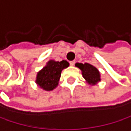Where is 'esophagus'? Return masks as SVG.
Segmentation results:
<instances>
[{"label":"esophagus","mask_w":131,"mask_h":131,"mask_svg":"<svg viewBox=\"0 0 131 131\" xmlns=\"http://www.w3.org/2000/svg\"><path fill=\"white\" fill-rule=\"evenodd\" d=\"M75 61H71V62H69V64H70V66H73L74 65H75Z\"/></svg>","instance_id":"esophagus-1"}]
</instances>
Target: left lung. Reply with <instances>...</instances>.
<instances>
[{
	"instance_id": "left-lung-1",
	"label": "left lung",
	"mask_w": 131,
	"mask_h": 131,
	"mask_svg": "<svg viewBox=\"0 0 131 131\" xmlns=\"http://www.w3.org/2000/svg\"><path fill=\"white\" fill-rule=\"evenodd\" d=\"M76 66L81 70L83 77L88 84L94 86V85H96L97 83L101 81L99 71L94 66L89 63H77Z\"/></svg>"
}]
</instances>
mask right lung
Instances as JSON below:
<instances>
[{
    "label": "right lung",
    "mask_w": 131,
    "mask_h": 131,
    "mask_svg": "<svg viewBox=\"0 0 131 131\" xmlns=\"http://www.w3.org/2000/svg\"><path fill=\"white\" fill-rule=\"evenodd\" d=\"M69 66V62L66 60L61 62H56L54 60L48 61L46 66L37 73L36 83L44 91H53L58 85L62 71Z\"/></svg>",
    "instance_id": "1"
}]
</instances>
